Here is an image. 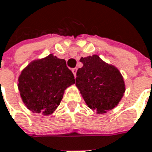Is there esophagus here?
<instances>
[{
	"label": "esophagus",
	"mask_w": 152,
	"mask_h": 152,
	"mask_svg": "<svg viewBox=\"0 0 152 152\" xmlns=\"http://www.w3.org/2000/svg\"><path fill=\"white\" fill-rule=\"evenodd\" d=\"M72 73H73V75H74V77H76V72H77V68H72Z\"/></svg>",
	"instance_id": "obj_1"
}]
</instances>
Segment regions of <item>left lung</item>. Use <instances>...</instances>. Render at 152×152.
Wrapping results in <instances>:
<instances>
[{
    "label": "left lung",
    "instance_id": "left-lung-1",
    "mask_svg": "<svg viewBox=\"0 0 152 152\" xmlns=\"http://www.w3.org/2000/svg\"><path fill=\"white\" fill-rule=\"evenodd\" d=\"M83 66L76 73V86L88 107L104 114L119 103L125 92L119 70L97 55L81 58Z\"/></svg>",
    "mask_w": 152,
    "mask_h": 152
}]
</instances>
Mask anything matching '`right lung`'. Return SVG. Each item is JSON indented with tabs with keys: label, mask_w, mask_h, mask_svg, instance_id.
Returning <instances> with one entry per match:
<instances>
[{
	"label": "right lung",
	"mask_w": 152,
	"mask_h": 152,
	"mask_svg": "<svg viewBox=\"0 0 152 152\" xmlns=\"http://www.w3.org/2000/svg\"><path fill=\"white\" fill-rule=\"evenodd\" d=\"M75 83L65 59L52 54L32 61L18 79V89L25 106L34 113L52 114L63 98L65 90Z\"/></svg>",
	"instance_id": "1"
}]
</instances>
